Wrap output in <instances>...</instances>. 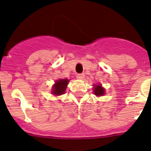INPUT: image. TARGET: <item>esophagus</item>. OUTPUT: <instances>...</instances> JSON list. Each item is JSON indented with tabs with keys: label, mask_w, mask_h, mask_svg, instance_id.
<instances>
[{
	"label": "esophagus",
	"mask_w": 151,
	"mask_h": 151,
	"mask_svg": "<svg viewBox=\"0 0 151 151\" xmlns=\"http://www.w3.org/2000/svg\"><path fill=\"white\" fill-rule=\"evenodd\" d=\"M84 76H85L83 73H78L77 74V76H76V77H77L78 79H83V78H84Z\"/></svg>",
	"instance_id": "34e87169"
}]
</instances>
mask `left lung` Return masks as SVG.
<instances>
[{
	"label": "left lung",
	"instance_id": "left-lung-1",
	"mask_svg": "<svg viewBox=\"0 0 151 151\" xmlns=\"http://www.w3.org/2000/svg\"><path fill=\"white\" fill-rule=\"evenodd\" d=\"M95 89H94V93L97 96H102L104 95V89L101 87L100 85H95Z\"/></svg>",
	"mask_w": 151,
	"mask_h": 151
}]
</instances>
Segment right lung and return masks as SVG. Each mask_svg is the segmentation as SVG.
Here are the masks:
<instances>
[{
    "instance_id": "obj_1",
    "label": "right lung",
    "mask_w": 151,
    "mask_h": 151,
    "mask_svg": "<svg viewBox=\"0 0 151 151\" xmlns=\"http://www.w3.org/2000/svg\"><path fill=\"white\" fill-rule=\"evenodd\" d=\"M68 81H69L68 79H60L59 81H56V83L53 86L52 93L56 95H60L65 93Z\"/></svg>"
}]
</instances>
